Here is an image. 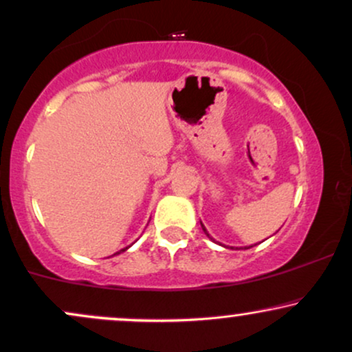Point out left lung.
Returning <instances> with one entry per match:
<instances>
[{"instance_id":"left-lung-1","label":"left lung","mask_w":352,"mask_h":352,"mask_svg":"<svg viewBox=\"0 0 352 352\" xmlns=\"http://www.w3.org/2000/svg\"><path fill=\"white\" fill-rule=\"evenodd\" d=\"M200 223H201V221H200ZM201 228H203V231H205V234H206V236H208V238H210L211 241H214V239H213V238H211V236L208 234V231H206V228H205V226H203V224H201ZM214 243H217V241H214ZM218 244H219V243H218ZM219 245H223V248H228V249H234V248H230V245H224V244H219ZM251 248H252V245H251ZM236 249H238V248H236Z\"/></svg>"}]
</instances>
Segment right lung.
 Segmentation results:
<instances>
[{"mask_svg":"<svg viewBox=\"0 0 352 352\" xmlns=\"http://www.w3.org/2000/svg\"><path fill=\"white\" fill-rule=\"evenodd\" d=\"M128 249H129V245H128V248H124V249H121V251H118V252H114V254H113V256H118V254H121V252H124V251H128Z\"/></svg>","mask_w":352,"mask_h":352,"instance_id":"1","label":"right lung"}]
</instances>
